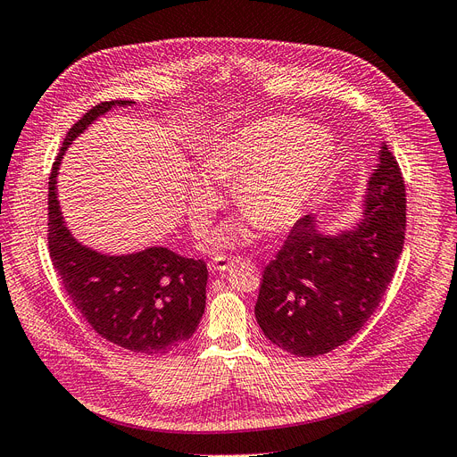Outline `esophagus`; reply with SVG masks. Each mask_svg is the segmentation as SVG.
<instances>
[{"label": "esophagus", "instance_id": "esophagus-1", "mask_svg": "<svg viewBox=\"0 0 457 457\" xmlns=\"http://www.w3.org/2000/svg\"><path fill=\"white\" fill-rule=\"evenodd\" d=\"M237 262V258H226V256H218L214 260H211L209 263V269L212 273H218V271H228V269Z\"/></svg>", "mask_w": 457, "mask_h": 457}]
</instances>
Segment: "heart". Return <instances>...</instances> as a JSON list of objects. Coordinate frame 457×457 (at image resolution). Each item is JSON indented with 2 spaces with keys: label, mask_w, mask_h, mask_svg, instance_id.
I'll return each instance as SVG.
<instances>
[{
  "label": "heart",
  "mask_w": 457,
  "mask_h": 457,
  "mask_svg": "<svg viewBox=\"0 0 457 457\" xmlns=\"http://www.w3.org/2000/svg\"><path fill=\"white\" fill-rule=\"evenodd\" d=\"M335 137L297 116H265L229 133L201 158L202 175L188 186V222L205 231L220 194L211 182L233 184V199L251 220H229L211 246H239L254 237L256 224L278 233L292 228L309 207L335 162Z\"/></svg>",
  "instance_id": "1"
}]
</instances>
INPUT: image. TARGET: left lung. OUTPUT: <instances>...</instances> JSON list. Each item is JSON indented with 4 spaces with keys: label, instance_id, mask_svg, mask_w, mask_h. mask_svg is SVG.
Instances as JSON below:
<instances>
[{
    "label": "left lung",
    "instance_id": "left-lung-1",
    "mask_svg": "<svg viewBox=\"0 0 457 457\" xmlns=\"http://www.w3.org/2000/svg\"><path fill=\"white\" fill-rule=\"evenodd\" d=\"M404 205L399 165L382 143L353 224L328 231L314 214L303 216L263 269L254 312L267 339L301 358L322 356L352 339L394 278Z\"/></svg>",
    "mask_w": 457,
    "mask_h": 457
}]
</instances>
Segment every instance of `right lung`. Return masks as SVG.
<instances>
[{
  "mask_svg": "<svg viewBox=\"0 0 457 457\" xmlns=\"http://www.w3.org/2000/svg\"><path fill=\"white\" fill-rule=\"evenodd\" d=\"M129 105L133 101H105L67 131L48 179V250L67 295L96 333L126 350L163 356L190 339L205 312V262L167 246L112 256L82 245L65 224L56 188L70 145L99 116Z\"/></svg>",
  "mask_w": 457,
  "mask_h": 457,
  "instance_id": "right-lung-1",
  "label": "right lung"
}]
</instances>
